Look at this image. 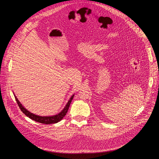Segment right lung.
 <instances>
[{
	"instance_id": "obj_1",
	"label": "right lung",
	"mask_w": 159,
	"mask_h": 159,
	"mask_svg": "<svg viewBox=\"0 0 159 159\" xmlns=\"http://www.w3.org/2000/svg\"><path fill=\"white\" fill-rule=\"evenodd\" d=\"M74 95H73L70 98V100L66 104V105L65 107V108L63 109V110H62V111L61 112H60L58 115L53 116H37V115H35L33 114V113L29 112L27 109H26L23 106H22V104L20 103V102L18 101L17 98L15 96H15L16 101L20 109L26 116H27L28 117H29L30 118H31V120H34L36 122L41 123H43V124L48 125V124H53V123H58V121H61L63 118V117L66 115L68 110H69L70 103H71V102H72V101L74 98Z\"/></svg>"
}]
</instances>
